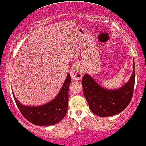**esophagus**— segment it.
I'll list each match as a JSON object with an SVG mask.
<instances>
[{
    "label": "esophagus",
    "mask_w": 146,
    "mask_h": 146,
    "mask_svg": "<svg viewBox=\"0 0 146 146\" xmlns=\"http://www.w3.org/2000/svg\"><path fill=\"white\" fill-rule=\"evenodd\" d=\"M84 70L80 63H77L74 65L72 69L70 75L72 78L75 80H80L82 79V76L84 74Z\"/></svg>",
    "instance_id": "esophagus-1"
}]
</instances>
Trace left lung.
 Instances as JSON below:
<instances>
[{
    "mask_svg": "<svg viewBox=\"0 0 146 146\" xmlns=\"http://www.w3.org/2000/svg\"><path fill=\"white\" fill-rule=\"evenodd\" d=\"M132 74L127 83L118 89L109 90L103 88L92 76L85 74L82 80L85 98L95 115L109 117L121 113L129 105L132 98L135 83V64Z\"/></svg>",
    "mask_w": 146,
    "mask_h": 146,
    "instance_id": "obj_1",
    "label": "left lung"
}]
</instances>
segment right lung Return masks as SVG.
I'll return each mask as SVG.
<instances>
[{
    "label": "right lung",
    "instance_id": "1",
    "mask_svg": "<svg viewBox=\"0 0 146 146\" xmlns=\"http://www.w3.org/2000/svg\"><path fill=\"white\" fill-rule=\"evenodd\" d=\"M71 82L69 74L57 96L50 102L40 106H26L19 102L12 93L17 107L22 115L33 124L38 126L53 125L66 115L68 109V90Z\"/></svg>",
    "mask_w": 146,
    "mask_h": 146
}]
</instances>
